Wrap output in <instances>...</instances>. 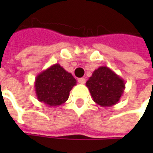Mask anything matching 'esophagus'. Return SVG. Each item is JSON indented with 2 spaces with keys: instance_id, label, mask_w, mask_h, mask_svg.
Segmentation results:
<instances>
[{
  "instance_id": "obj_1",
  "label": "esophagus",
  "mask_w": 153,
  "mask_h": 153,
  "mask_svg": "<svg viewBox=\"0 0 153 153\" xmlns=\"http://www.w3.org/2000/svg\"><path fill=\"white\" fill-rule=\"evenodd\" d=\"M77 82H79L80 84H84L86 82V79L85 78H82H82H78Z\"/></svg>"
}]
</instances>
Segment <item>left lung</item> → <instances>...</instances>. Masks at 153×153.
<instances>
[{
	"label": "left lung",
	"instance_id": "1",
	"mask_svg": "<svg viewBox=\"0 0 153 153\" xmlns=\"http://www.w3.org/2000/svg\"><path fill=\"white\" fill-rule=\"evenodd\" d=\"M94 101L103 107L117 104L125 89V82L107 66L96 69L86 82Z\"/></svg>",
	"mask_w": 153,
	"mask_h": 153
}]
</instances>
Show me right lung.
Masks as SVG:
<instances>
[{"label": "right lung", "mask_w": 153, "mask_h": 153, "mask_svg": "<svg viewBox=\"0 0 153 153\" xmlns=\"http://www.w3.org/2000/svg\"><path fill=\"white\" fill-rule=\"evenodd\" d=\"M76 84L71 73L59 64H55L39 73L35 81V91L40 102L50 107L59 106L69 98L70 91Z\"/></svg>", "instance_id": "add662e5"}]
</instances>
